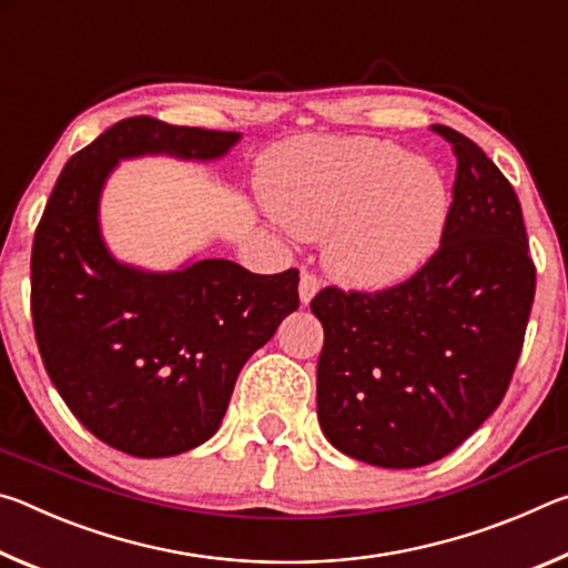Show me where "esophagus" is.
<instances>
[{"label":"esophagus","instance_id":"34e87169","mask_svg":"<svg viewBox=\"0 0 568 568\" xmlns=\"http://www.w3.org/2000/svg\"><path fill=\"white\" fill-rule=\"evenodd\" d=\"M321 291V281L313 273H303L301 283H297V293H301V303L307 305L315 297V293Z\"/></svg>","mask_w":568,"mask_h":568}]
</instances>
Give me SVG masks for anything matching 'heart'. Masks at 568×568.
Returning <instances> with one entry per match:
<instances>
[{
    "label": "heart",
    "mask_w": 568,
    "mask_h": 568,
    "mask_svg": "<svg viewBox=\"0 0 568 568\" xmlns=\"http://www.w3.org/2000/svg\"><path fill=\"white\" fill-rule=\"evenodd\" d=\"M271 213L301 237H325L328 273L361 291L410 281L436 255L448 200L438 170L393 142L307 138L263 160Z\"/></svg>",
    "instance_id": "heart-1"
}]
</instances>
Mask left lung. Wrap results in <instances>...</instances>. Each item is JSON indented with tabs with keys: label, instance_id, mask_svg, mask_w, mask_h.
Listing matches in <instances>:
<instances>
[{
	"label": "left lung",
	"instance_id": "8db88e82",
	"mask_svg": "<svg viewBox=\"0 0 568 568\" xmlns=\"http://www.w3.org/2000/svg\"><path fill=\"white\" fill-rule=\"evenodd\" d=\"M454 203L436 255L376 293L323 287L318 420L345 456L418 468L448 456L504 400L524 348L536 267L511 182L444 124Z\"/></svg>",
	"mask_w": 568,
	"mask_h": 568
}]
</instances>
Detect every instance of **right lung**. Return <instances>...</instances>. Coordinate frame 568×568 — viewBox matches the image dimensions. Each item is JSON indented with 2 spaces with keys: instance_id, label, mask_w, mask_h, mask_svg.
<instances>
[{
  "instance_id": "1",
  "label": "right lung",
  "mask_w": 568,
  "mask_h": 568,
  "mask_svg": "<svg viewBox=\"0 0 568 568\" xmlns=\"http://www.w3.org/2000/svg\"><path fill=\"white\" fill-rule=\"evenodd\" d=\"M240 132L148 114L104 130L57 178L32 245V323L47 373L74 418L138 458L185 454L215 434L237 373L297 311V271L257 275L207 257L172 273L118 263L100 195L120 160H217Z\"/></svg>"
}]
</instances>
